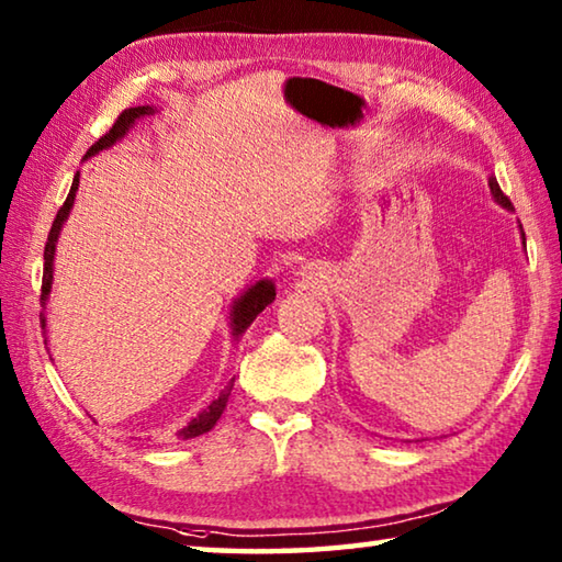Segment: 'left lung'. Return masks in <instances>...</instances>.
<instances>
[{
    "label": "left lung",
    "instance_id": "obj_1",
    "mask_svg": "<svg viewBox=\"0 0 562 562\" xmlns=\"http://www.w3.org/2000/svg\"><path fill=\"white\" fill-rule=\"evenodd\" d=\"M488 186H491V195H493V201H496L501 207H506V211H513V205H510L508 198L503 195V190L498 188L496 178H491V180H488ZM518 227H520V225H518ZM520 240H522V245H526V235H522V227H520Z\"/></svg>",
    "mask_w": 562,
    "mask_h": 562
}]
</instances>
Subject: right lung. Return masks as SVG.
<instances>
[{"label":"right lung","instance_id":"1","mask_svg":"<svg viewBox=\"0 0 562 562\" xmlns=\"http://www.w3.org/2000/svg\"><path fill=\"white\" fill-rule=\"evenodd\" d=\"M156 109L154 106H136V109H126L121 113V116L116 119V123H113V128L106 133V136H101L97 144H93L89 148L87 158L101 154V150H106L111 146H116L121 138L128 136V131L136 126L138 119H146V116H154ZM76 190H79V173L74 176V183H71V190L69 195H66V203L59 207V213H56L54 223H52V231H49V237H46V247H44V278H42V307L46 310V302H49V294H52V284H54V255H56V243H59V235H61V227L64 223L69 221V213L74 207V201H76ZM274 300V282L272 280H258L255 284H250L240 297L233 300L231 304V337L237 341L243 335L245 329L252 325L255 317L260 315V312L268 307V304ZM42 310V329L46 335V315ZM46 345V339H44ZM231 389L233 384H227L221 396L213 398L211 404H207L203 412H198V416L190 418V422L183 426V429L178 431V439H195V436H203L213 429V426L217 424V418H221V414L225 412L227 406V396H231Z\"/></svg>","mask_w":562,"mask_h":562}]
</instances>
